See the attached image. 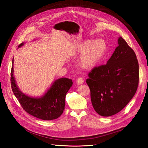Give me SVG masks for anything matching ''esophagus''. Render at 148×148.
Wrapping results in <instances>:
<instances>
[{
  "instance_id": "esophagus-1",
  "label": "esophagus",
  "mask_w": 148,
  "mask_h": 148,
  "mask_svg": "<svg viewBox=\"0 0 148 148\" xmlns=\"http://www.w3.org/2000/svg\"><path fill=\"white\" fill-rule=\"evenodd\" d=\"M83 82H84V80H83V79L82 77H79V78H78V79H77V81H76V83H77L78 84H83Z\"/></svg>"
}]
</instances>
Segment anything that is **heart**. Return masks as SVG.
Segmentation results:
<instances>
[{
  "label": "heart",
  "mask_w": 148,
  "mask_h": 148,
  "mask_svg": "<svg viewBox=\"0 0 148 148\" xmlns=\"http://www.w3.org/2000/svg\"><path fill=\"white\" fill-rule=\"evenodd\" d=\"M106 45L102 40H86L81 44L79 52L82 53L79 59L84 69H91L98 64L104 54Z\"/></svg>",
  "instance_id": "b5f03b06"
}]
</instances>
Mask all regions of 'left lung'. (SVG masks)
Masks as SVG:
<instances>
[{
    "instance_id": "1",
    "label": "left lung",
    "mask_w": 148,
    "mask_h": 148,
    "mask_svg": "<svg viewBox=\"0 0 148 148\" xmlns=\"http://www.w3.org/2000/svg\"><path fill=\"white\" fill-rule=\"evenodd\" d=\"M118 43L107 64L93 68L86 79L92 106L102 116L121 111L133 98L139 84L136 53L121 37Z\"/></svg>"
}]
</instances>
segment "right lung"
<instances>
[{"label":"right lung","mask_w":148,"mask_h":148,"mask_svg":"<svg viewBox=\"0 0 148 148\" xmlns=\"http://www.w3.org/2000/svg\"><path fill=\"white\" fill-rule=\"evenodd\" d=\"M22 42L18 46H23ZM12 58L11 72V84L14 95L20 102L21 107L27 112L34 117L43 120H52L59 118L65 109V96L72 86V79L66 77L55 80L51 87L44 95L40 97H32L24 94L19 89L13 76Z\"/></svg>","instance_id":"obj_1"}]
</instances>
